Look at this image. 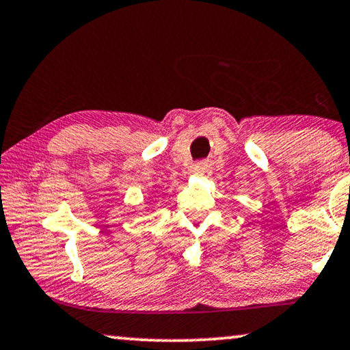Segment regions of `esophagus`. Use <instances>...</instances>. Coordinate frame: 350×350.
Masks as SVG:
<instances>
[{
  "label": "esophagus",
  "instance_id": "esophagus-1",
  "mask_svg": "<svg viewBox=\"0 0 350 350\" xmlns=\"http://www.w3.org/2000/svg\"><path fill=\"white\" fill-rule=\"evenodd\" d=\"M193 174L198 176H208L211 174V165H209L208 161H200V163H197L196 167H193Z\"/></svg>",
  "mask_w": 350,
  "mask_h": 350
}]
</instances>
